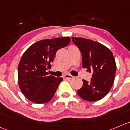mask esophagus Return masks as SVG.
<instances>
[{
    "instance_id": "esophagus-1",
    "label": "esophagus",
    "mask_w": 130,
    "mask_h": 130,
    "mask_svg": "<svg viewBox=\"0 0 130 130\" xmlns=\"http://www.w3.org/2000/svg\"><path fill=\"white\" fill-rule=\"evenodd\" d=\"M63 77H64V78H65V79H72V78H73V76L72 75H69V74H66V75H64V76H63Z\"/></svg>"
}]
</instances>
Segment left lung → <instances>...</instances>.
<instances>
[{
	"label": "left lung",
	"instance_id": "1",
	"mask_svg": "<svg viewBox=\"0 0 130 130\" xmlns=\"http://www.w3.org/2000/svg\"><path fill=\"white\" fill-rule=\"evenodd\" d=\"M71 39L81 52L82 67L92 73L91 81L82 80L83 86L77 91L78 95L89 101L101 100L108 93L114 81V57L108 48L98 42L82 38Z\"/></svg>",
	"mask_w": 130,
	"mask_h": 130
}]
</instances>
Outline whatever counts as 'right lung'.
<instances>
[{
  "instance_id": "add662e5",
  "label": "right lung",
  "mask_w": 130,
  "mask_h": 130,
  "mask_svg": "<svg viewBox=\"0 0 130 130\" xmlns=\"http://www.w3.org/2000/svg\"><path fill=\"white\" fill-rule=\"evenodd\" d=\"M70 37L43 39L32 44L24 52L18 67V84L22 92L34 103H47L52 99L62 77L48 76L57 51L70 43Z\"/></svg>"
}]
</instances>
